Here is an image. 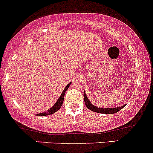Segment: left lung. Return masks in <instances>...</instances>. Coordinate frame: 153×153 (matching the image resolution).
<instances>
[{
    "label": "left lung",
    "instance_id": "obj_1",
    "mask_svg": "<svg viewBox=\"0 0 153 153\" xmlns=\"http://www.w3.org/2000/svg\"><path fill=\"white\" fill-rule=\"evenodd\" d=\"M84 100H85V103L87 106V108H88V109H90V111H94L96 113H100V114H114L118 112L119 111H121L123 108H124L125 105L121 106V107H116V108H98L97 106L93 105L90 102V101L87 98V95H86L85 92H84Z\"/></svg>",
    "mask_w": 153,
    "mask_h": 153
}]
</instances>
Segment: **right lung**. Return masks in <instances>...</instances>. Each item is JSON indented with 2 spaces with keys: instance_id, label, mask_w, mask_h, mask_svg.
<instances>
[{
  "instance_id": "1",
  "label": "right lung",
  "mask_w": 153,
  "mask_h": 153,
  "mask_svg": "<svg viewBox=\"0 0 153 153\" xmlns=\"http://www.w3.org/2000/svg\"><path fill=\"white\" fill-rule=\"evenodd\" d=\"M70 85H71V82H70V83H68V85H66V87L64 88V90H63V92L61 93V96H60V97L58 99V100L56 101V102L54 104V105L53 106L52 108H51L48 110V111H46V112L40 113V114H37V116H47V115L53 114H54V113H56L57 111H58V110H59L60 108H61V105H62V104L63 102V100H64V95H65V93H66V90H67L68 89V87H69Z\"/></svg>"
}]
</instances>
